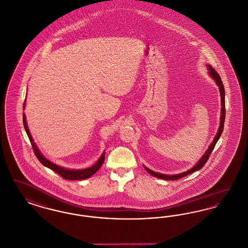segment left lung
<instances>
[{
	"instance_id": "obj_1",
	"label": "left lung",
	"mask_w": 248,
	"mask_h": 248,
	"mask_svg": "<svg viewBox=\"0 0 248 248\" xmlns=\"http://www.w3.org/2000/svg\"><path fill=\"white\" fill-rule=\"evenodd\" d=\"M208 67V74L209 76H211V78L214 79L217 83V85L218 86L219 89V92H220V98H221V112H220V123H219V128L217 129V132L216 134L215 138L213 141L211 142V144L209 145L208 149L205 151V155L201 157V159L199 161L197 162V164L194 166V168H192L191 170L185 171V172L180 173V174H176V175H166V174H161V173L155 172L151 170H149L148 168H146L144 166V169L146 170V171L148 173H150L151 175H153L154 177L155 178H158V179H162V180H167V181H176V180H179V179H182L183 177L191 174V173L194 172L196 170H201L204 166H205V163L208 160L209 156H210V154L213 151L214 147H215L216 143L217 141L219 139L222 131H223V128H224V121H225V91H224V86H223V83L221 81V78L219 75L217 74V72L216 71L215 69L211 66L210 65H207Z\"/></svg>"
}]
</instances>
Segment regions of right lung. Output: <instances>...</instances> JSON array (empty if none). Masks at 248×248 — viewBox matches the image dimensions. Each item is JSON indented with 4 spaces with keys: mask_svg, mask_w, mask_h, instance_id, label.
Here are the masks:
<instances>
[{
    "mask_svg": "<svg viewBox=\"0 0 248 248\" xmlns=\"http://www.w3.org/2000/svg\"><path fill=\"white\" fill-rule=\"evenodd\" d=\"M25 104L24 103V106L23 108H25ZM23 123H24V128L26 129V132L29 136V139L31 142V145H32L33 150L35 153V155L37 156V158L39 159V161L41 162L43 164V166L49 168L50 170H54V172L57 173L58 175H60L63 179L65 180H69V181H80V180H84V179H88L90 178L91 176H93L94 173L98 171V170L102 167L103 163L105 161V155H106V153L104 152L103 155H101V157L97 160L96 163L91 167V168H88V169H84V170H68V169H65L63 167H60V166H57L55 165L53 162L48 160L46 157H44L42 153L39 150V148L37 147V145L35 144V142L33 141L32 137L31 135V132L29 130L28 128V125H27V121H26V116L25 114H23Z\"/></svg>",
    "mask_w": 248,
    "mask_h": 248,
    "instance_id": "1",
    "label": "right lung"
}]
</instances>
